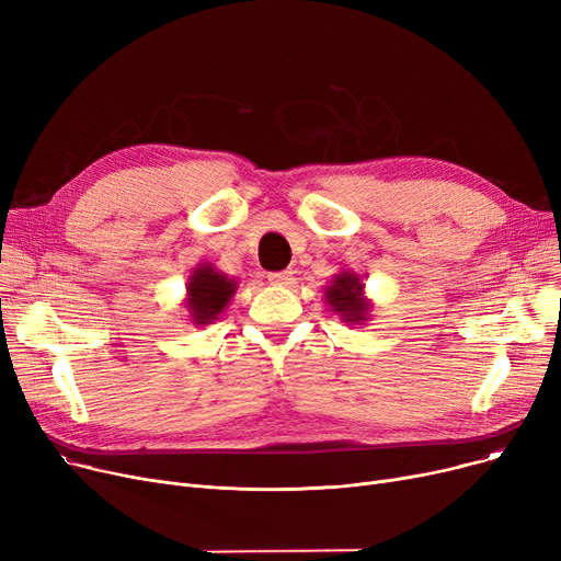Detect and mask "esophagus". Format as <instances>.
I'll list each match as a JSON object with an SVG mask.
<instances>
[{
  "mask_svg": "<svg viewBox=\"0 0 561 561\" xmlns=\"http://www.w3.org/2000/svg\"><path fill=\"white\" fill-rule=\"evenodd\" d=\"M268 282L275 286H290L293 284V273L290 271H279V273H271Z\"/></svg>",
  "mask_w": 561,
  "mask_h": 561,
  "instance_id": "34e87169",
  "label": "esophagus"
}]
</instances>
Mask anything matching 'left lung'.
<instances>
[{
    "mask_svg": "<svg viewBox=\"0 0 561 561\" xmlns=\"http://www.w3.org/2000/svg\"><path fill=\"white\" fill-rule=\"evenodd\" d=\"M364 282L355 271H341L334 275L332 284L325 286V302L334 313L341 316L343 322L352 325H366L370 320L373 302L366 298Z\"/></svg>",
    "mask_w": 561,
    "mask_h": 561,
    "instance_id": "8db88e82",
    "label": "left lung"
}]
</instances>
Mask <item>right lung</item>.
I'll use <instances>...</instances> for the list:
<instances>
[{
    "label": "right lung",
    "mask_w": 561,
    "mask_h": 561,
    "mask_svg": "<svg viewBox=\"0 0 561 561\" xmlns=\"http://www.w3.org/2000/svg\"><path fill=\"white\" fill-rule=\"evenodd\" d=\"M236 290H239V279L220 273L209 261L197 263L188 275L184 298L191 325H211L227 309V305L236 296Z\"/></svg>",
    "instance_id": "1"
}]
</instances>
